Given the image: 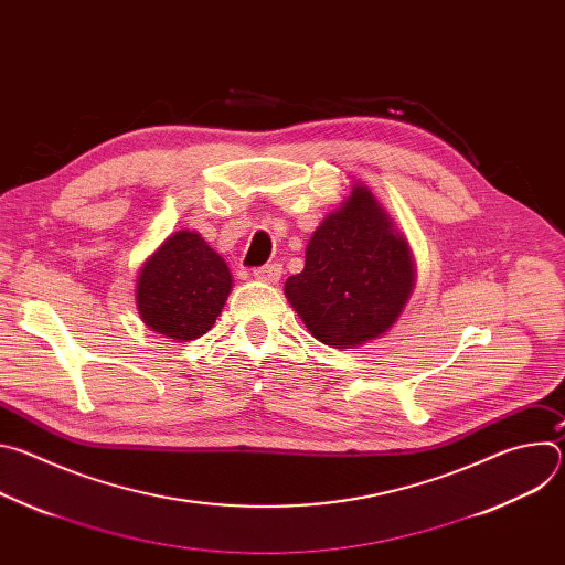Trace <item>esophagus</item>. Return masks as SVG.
Listing matches in <instances>:
<instances>
[{"label": "esophagus", "instance_id": "esophagus-1", "mask_svg": "<svg viewBox=\"0 0 565 565\" xmlns=\"http://www.w3.org/2000/svg\"><path fill=\"white\" fill-rule=\"evenodd\" d=\"M253 275H255V279H259V281H266V284H277L279 279H281V264H266V266H262V268H255L253 270Z\"/></svg>", "mask_w": 565, "mask_h": 565}]
</instances>
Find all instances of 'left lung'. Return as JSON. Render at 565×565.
<instances>
[{
    "mask_svg": "<svg viewBox=\"0 0 565 565\" xmlns=\"http://www.w3.org/2000/svg\"><path fill=\"white\" fill-rule=\"evenodd\" d=\"M412 286L407 241L358 185L310 236L306 266L288 277L286 297L319 342L351 349L393 327Z\"/></svg>",
    "mask_w": 565,
    "mask_h": 565,
    "instance_id": "left-lung-1",
    "label": "left lung"
}]
</instances>
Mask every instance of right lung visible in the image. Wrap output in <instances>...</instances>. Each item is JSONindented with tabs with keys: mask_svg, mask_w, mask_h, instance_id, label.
<instances>
[{
	"mask_svg": "<svg viewBox=\"0 0 565 565\" xmlns=\"http://www.w3.org/2000/svg\"><path fill=\"white\" fill-rule=\"evenodd\" d=\"M230 288L225 262L196 232L181 230L142 266L138 310L156 333L188 342L212 329Z\"/></svg>",
	"mask_w": 565,
	"mask_h": 565,
	"instance_id": "obj_1",
	"label": "right lung"
}]
</instances>
